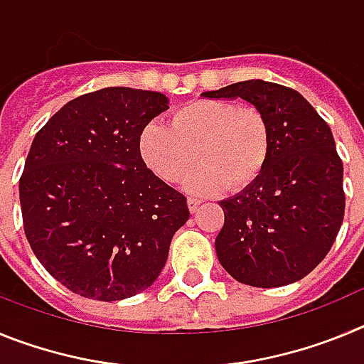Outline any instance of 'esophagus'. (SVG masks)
I'll list each match as a JSON object with an SVG mask.
<instances>
[{
  "mask_svg": "<svg viewBox=\"0 0 364 364\" xmlns=\"http://www.w3.org/2000/svg\"><path fill=\"white\" fill-rule=\"evenodd\" d=\"M200 198H197V197H188V205H189V211H191V213H197V210H198V205H200Z\"/></svg>",
  "mask_w": 364,
  "mask_h": 364,
  "instance_id": "34e87169",
  "label": "esophagus"
}]
</instances>
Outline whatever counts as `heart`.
<instances>
[{"mask_svg": "<svg viewBox=\"0 0 364 364\" xmlns=\"http://www.w3.org/2000/svg\"><path fill=\"white\" fill-rule=\"evenodd\" d=\"M269 125L253 105L228 100H193L171 114L169 125L151 122L140 134V154L154 175L182 182L195 193H217L228 186L244 189L264 171L269 154Z\"/></svg>", "mask_w": 364, "mask_h": 364, "instance_id": "obj_1", "label": "heart"}]
</instances>
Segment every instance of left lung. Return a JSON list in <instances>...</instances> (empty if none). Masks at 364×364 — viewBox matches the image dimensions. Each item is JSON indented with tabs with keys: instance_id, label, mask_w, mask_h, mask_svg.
<instances>
[{
	"instance_id": "1",
	"label": "left lung",
	"mask_w": 364,
	"mask_h": 364,
	"mask_svg": "<svg viewBox=\"0 0 364 364\" xmlns=\"http://www.w3.org/2000/svg\"><path fill=\"white\" fill-rule=\"evenodd\" d=\"M205 98H242L269 125L264 171L220 202L217 257L231 277L257 288L291 284L319 264L345 218L343 160L330 125L295 89L262 80L231 83Z\"/></svg>"
}]
</instances>
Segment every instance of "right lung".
<instances>
[{
  "instance_id": "obj_1",
  "label": "right lung",
  "mask_w": 364,
  "mask_h": 364,
  "mask_svg": "<svg viewBox=\"0 0 364 364\" xmlns=\"http://www.w3.org/2000/svg\"><path fill=\"white\" fill-rule=\"evenodd\" d=\"M167 104L162 92L107 87L70 100L32 140L19 178L23 230L67 290L120 301L162 272L188 202L146 166L138 142Z\"/></svg>"
}]
</instances>
